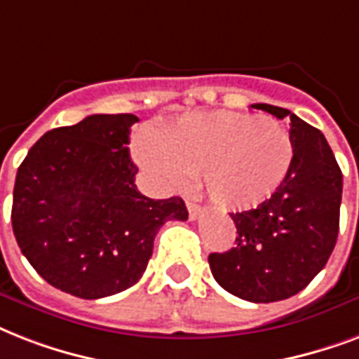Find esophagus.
Listing matches in <instances>:
<instances>
[{
    "label": "esophagus",
    "mask_w": 359,
    "mask_h": 359,
    "mask_svg": "<svg viewBox=\"0 0 359 359\" xmlns=\"http://www.w3.org/2000/svg\"><path fill=\"white\" fill-rule=\"evenodd\" d=\"M187 210H189V217L196 219L200 215V210H202V208H200V205L196 204L194 200L187 198Z\"/></svg>",
    "instance_id": "34e87169"
}]
</instances>
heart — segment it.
Returning <instances> with one entry per match:
<instances>
[{
  "instance_id": "1",
  "label": "heart",
  "mask_w": 359,
  "mask_h": 359,
  "mask_svg": "<svg viewBox=\"0 0 359 359\" xmlns=\"http://www.w3.org/2000/svg\"><path fill=\"white\" fill-rule=\"evenodd\" d=\"M135 155L174 191L204 177L210 198L226 210H249L268 200L290 172L294 144L285 127L251 114H189L155 136L140 130Z\"/></svg>"
}]
</instances>
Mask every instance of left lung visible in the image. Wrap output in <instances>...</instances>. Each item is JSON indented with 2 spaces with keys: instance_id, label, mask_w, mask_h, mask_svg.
Wrapping results in <instances>:
<instances>
[{
  "instance_id": "obj_1",
  "label": "left lung",
  "mask_w": 359,
  "mask_h": 359,
  "mask_svg": "<svg viewBox=\"0 0 359 359\" xmlns=\"http://www.w3.org/2000/svg\"><path fill=\"white\" fill-rule=\"evenodd\" d=\"M252 108L288 121L292 166L258 208L230 213L238 229L236 247L211 252L208 260L226 292L269 304L304 290L326 266L339 234L343 174L320 130L286 108L264 102Z\"/></svg>"
}]
</instances>
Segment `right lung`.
Segmentation results:
<instances>
[{
	"instance_id": "right-lung-1",
	"label": "right lung",
	"mask_w": 359,
	"mask_h": 359,
	"mask_svg": "<svg viewBox=\"0 0 359 359\" xmlns=\"http://www.w3.org/2000/svg\"><path fill=\"white\" fill-rule=\"evenodd\" d=\"M133 114H93L43 135L18 166L13 232L35 271L76 298L123 292L146 271L166 221H187L180 196L136 189Z\"/></svg>"
}]
</instances>
